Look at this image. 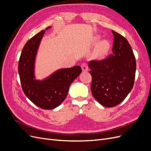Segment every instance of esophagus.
Returning <instances> with one entry per match:
<instances>
[{
    "label": "esophagus",
    "instance_id": "34e87169",
    "mask_svg": "<svg viewBox=\"0 0 151 151\" xmlns=\"http://www.w3.org/2000/svg\"><path fill=\"white\" fill-rule=\"evenodd\" d=\"M81 67H82V69H83V71H84V72L88 71V64H87V63H85V62L82 63Z\"/></svg>",
    "mask_w": 151,
    "mask_h": 151
}]
</instances>
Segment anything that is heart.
Instances as JSON below:
<instances>
[{"label":"heart","mask_w":151,"mask_h":151,"mask_svg":"<svg viewBox=\"0 0 151 151\" xmlns=\"http://www.w3.org/2000/svg\"><path fill=\"white\" fill-rule=\"evenodd\" d=\"M109 47V43L107 42H102L99 43L96 50V56L98 57H103L106 55Z\"/></svg>","instance_id":"obj_1"}]
</instances>
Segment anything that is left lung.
Instances as JSON below:
<instances>
[{"label": "left lung", "instance_id": "obj_1", "mask_svg": "<svg viewBox=\"0 0 151 151\" xmlns=\"http://www.w3.org/2000/svg\"><path fill=\"white\" fill-rule=\"evenodd\" d=\"M113 54L102 60L89 62L92 76L91 89L94 98L104 106L122 103L134 85L135 57L127 40L112 30Z\"/></svg>", "mask_w": 151, "mask_h": 151}]
</instances>
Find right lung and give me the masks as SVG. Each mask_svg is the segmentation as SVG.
Instances as JSON below:
<instances>
[{"label":"right lung","instance_id":"add662e5","mask_svg":"<svg viewBox=\"0 0 151 151\" xmlns=\"http://www.w3.org/2000/svg\"><path fill=\"white\" fill-rule=\"evenodd\" d=\"M44 33L45 31L42 30L26 42L19 58L18 72L22 91L30 101L41 108L51 109L64 101L71 83L82 69L80 66L62 68L43 81L35 80V58Z\"/></svg>","mask_w":151,"mask_h":151}]
</instances>
